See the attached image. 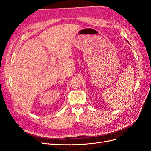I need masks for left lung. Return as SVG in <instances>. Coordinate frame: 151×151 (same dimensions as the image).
<instances>
[{
    "label": "left lung",
    "mask_w": 151,
    "mask_h": 151,
    "mask_svg": "<svg viewBox=\"0 0 151 151\" xmlns=\"http://www.w3.org/2000/svg\"><path fill=\"white\" fill-rule=\"evenodd\" d=\"M127 42H128V44H129V42H128V41H127Z\"/></svg>",
    "instance_id": "8db88e82"
}]
</instances>
